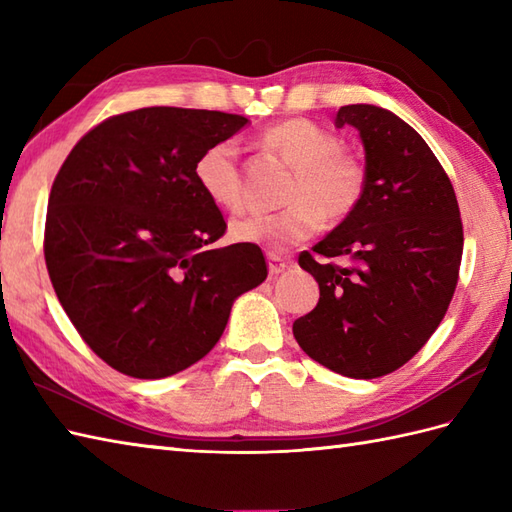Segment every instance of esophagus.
<instances>
[{
  "instance_id": "34e87169",
  "label": "esophagus",
  "mask_w": 512,
  "mask_h": 512,
  "mask_svg": "<svg viewBox=\"0 0 512 512\" xmlns=\"http://www.w3.org/2000/svg\"><path fill=\"white\" fill-rule=\"evenodd\" d=\"M288 268V262L277 253H268V273L270 275H281Z\"/></svg>"
}]
</instances>
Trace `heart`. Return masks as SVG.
Wrapping results in <instances>:
<instances>
[{"mask_svg":"<svg viewBox=\"0 0 512 512\" xmlns=\"http://www.w3.org/2000/svg\"><path fill=\"white\" fill-rule=\"evenodd\" d=\"M264 143L295 167L288 191V209L279 213H250L231 224L237 242L286 250L330 222L350 217L363 202L367 171L361 160L343 149L341 138L308 118H290L266 129ZM193 176L206 198L226 211L244 204L239 145L233 138L217 140L195 160Z\"/></svg>","mask_w":512,"mask_h":512,"instance_id":"b5f03b06","label":"heart"}]
</instances>
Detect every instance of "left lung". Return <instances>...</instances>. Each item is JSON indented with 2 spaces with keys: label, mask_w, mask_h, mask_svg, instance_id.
I'll return each instance as SVG.
<instances>
[{
  "label": "left lung",
  "mask_w": 512,
  "mask_h": 512,
  "mask_svg": "<svg viewBox=\"0 0 512 512\" xmlns=\"http://www.w3.org/2000/svg\"><path fill=\"white\" fill-rule=\"evenodd\" d=\"M365 145L367 189L299 266L317 279V308L292 323L301 350L332 372H396L431 339L458 286L464 231L453 184L422 136L376 105H345ZM347 256L350 267L331 262Z\"/></svg>",
  "instance_id": "1"
}]
</instances>
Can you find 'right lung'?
Returning a JSON list of instances; mask_svg holds the SVG:
<instances>
[{"instance_id":"1","label":"right lung","mask_w":512,"mask_h":512,"mask_svg":"<svg viewBox=\"0 0 512 512\" xmlns=\"http://www.w3.org/2000/svg\"><path fill=\"white\" fill-rule=\"evenodd\" d=\"M248 118L143 107L105 118L52 182L43 255L61 306L90 350L134 378L198 363L233 301L262 284L257 244L213 246L226 222L193 176L202 151Z\"/></svg>"}]
</instances>
